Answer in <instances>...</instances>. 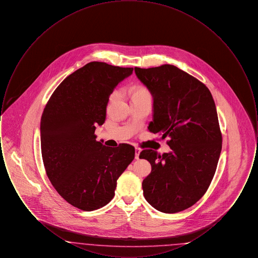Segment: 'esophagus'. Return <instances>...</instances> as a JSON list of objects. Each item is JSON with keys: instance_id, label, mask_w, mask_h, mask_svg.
Here are the masks:
<instances>
[{"instance_id": "esophagus-1", "label": "esophagus", "mask_w": 258, "mask_h": 258, "mask_svg": "<svg viewBox=\"0 0 258 258\" xmlns=\"http://www.w3.org/2000/svg\"><path fill=\"white\" fill-rule=\"evenodd\" d=\"M140 152H141L140 148H135V159H136V160H139V155H140Z\"/></svg>"}]
</instances>
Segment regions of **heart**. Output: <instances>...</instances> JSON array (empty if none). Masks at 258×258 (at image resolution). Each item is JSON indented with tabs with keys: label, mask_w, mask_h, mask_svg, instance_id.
<instances>
[{
	"label": "heart",
	"mask_w": 258,
	"mask_h": 258,
	"mask_svg": "<svg viewBox=\"0 0 258 258\" xmlns=\"http://www.w3.org/2000/svg\"><path fill=\"white\" fill-rule=\"evenodd\" d=\"M138 94H150L149 92H148L147 89H145V88H143V87H139V88H137L136 90H135V92H134V94H133V96H135V95H138ZM114 98V95H112L111 96L110 99Z\"/></svg>",
	"instance_id": "b5f03b06"
}]
</instances>
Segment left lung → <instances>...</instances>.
<instances>
[{"label":"left lung","mask_w":258,"mask_h":258,"mask_svg":"<svg viewBox=\"0 0 258 258\" xmlns=\"http://www.w3.org/2000/svg\"><path fill=\"white\" fill-rule=\"evenodd\" d=\"M135 71L154 99L148 130L168 136L172 150L140 153L152 165L142 183L144 197L162 213L184 211L205 195L217 170L222 135L215 101L205 84L173 64Z\"/></svg>","instance_id":"8db88e82"}]
</instances>
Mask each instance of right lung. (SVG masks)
<instances>
[{
	"label": "right lung",
	"mask_w": 258,
	"mask_h": 258,
	"mask_svg": "<svg viewBox=\"0 0 258 258\" xmlns=\"http://www.w3.org/2000/svg\"><path fill=\"white\" fill-rule=\"evenodd\" d=\"M133 68L91 61L69 75L51 95L41 116L40 145L47 177L68 203L82 211L105 206L117 180L135 160L130 144L108 148L97 141L114 88Z\"/></svg>",
	"instance_id": "add662e5"
}]
</instances>
